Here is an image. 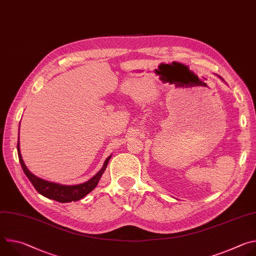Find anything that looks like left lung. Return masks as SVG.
Returning a JSON list of instances; mask_svg holds the SVG:
<instances>
[{
    "label": "left lung",
    "instance_id": "1",
    "mask_svg": "<svg viewBox=\"0 0 256 256\" xmlns=\"http://www.w3.org/2000/svg\"><path fill=\"white\" fill-rule=\"evenodd\" d=\"M221 79H222V78H221Z\"/></svg>",
    "mask_w": 256,
    "mask_h": 256
}]
</instances>
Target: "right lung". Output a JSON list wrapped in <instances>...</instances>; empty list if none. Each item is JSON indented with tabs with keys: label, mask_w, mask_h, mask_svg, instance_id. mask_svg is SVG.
I'll use <instances>...</instances> for the list:
<instances>
[{
	"label": "right lung",
	"mask_w": 256,
	"mask_h": 256,
	"mask_svg": "<svg viewBox=\"0 0 256 256\" xmlns=\"http://www.w3.org/2000/svg\"><path fill=\"white\" fill-rule=\"evenodd\" d=\"M17 152L19 161L21 164V167L27 176V178L30 180L34 188L38 190L42 196L56 200L58 202H77L84 196H86L89 192H91L96 186L98 184L99 179L101 178L103 172L105 171L107 164L109 162V159L112 158V155L108 156L102 166V168L88 181L84 182V184H77V186H62L58 184H54V182H50L46 180H44L38 176L32 174L28 168L26 167L21 153H20V146H19V136H18V144H17Z\"/></svg>",
	"instance_id": "right-lung-1"
}]
</instances>
